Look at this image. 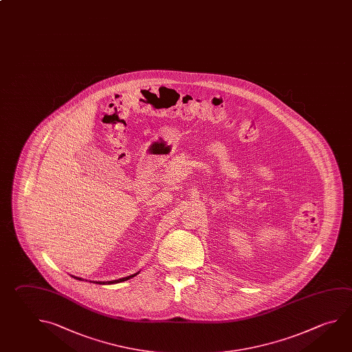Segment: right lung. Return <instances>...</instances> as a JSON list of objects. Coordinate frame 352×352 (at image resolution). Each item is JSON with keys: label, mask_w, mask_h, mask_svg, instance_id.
Segmentation results:
<instances>
[{"label": "right lung", "mask_w": 352, "mask_h": 352, "mask_svg": "<svg viewBox=\"0 0 352 352\" xmlns=\"http://www.w3.org/2000/svg\"><path fill=\"white\" fill-rule=\"evenodd\" d=\"M137 273H135V274H132V276H129V277H124L121 278V279H118V280H110V282H94V283L96 284H113V283H118V282H124V280H127V279H130V278L135 277L136 276ZM76 278V279H79V280H81V278L74 277Z\"/></svg>", "instance_id": "right-lung-1"}]
</instances>
